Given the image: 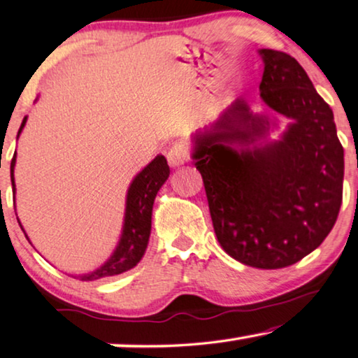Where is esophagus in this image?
Instances as JSON below:
<instances>
[{"instance_id":"1","label":"esophagus","mask_w":358,"mask_h":358,"mask_svg":"<svg viewBox=\"0 0 358 358\" xmlns=\"http://www.w3.org/2000/svg\"><path fill=\"white\" fill-rule=\"evenodd\" d=\"M166 158H168V163L171 168H179V166H182V164L187 163L189 150L184 143H176L168 150Z\"/></svg>"}]
</instances>
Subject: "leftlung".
<instances>
[{
	"mask_svg": "<svg viewBox=\"0 0 358 358\" xmlns=\"http://www.w3.org/2000/svg\"><path fill=\"white\" fill-rule=\"evenodd\" d=\"M260 96L287 119L253 113L239 98L215 124L194 134L192 159L203 178L222 250L247 266H291L321 245L343 203L344 148L333 110L303 67L276 50H258Z\"/></svg>",
	"mask_w": 358,
	"mask_h": 358,
	"instance_id": "1",
	"label": "left lung"
}]
</instances>
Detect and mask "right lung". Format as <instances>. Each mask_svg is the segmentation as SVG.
Here are the masks:
<instances>
[{
  "label": "right lung",
  "instance_id": "add662e5",
  "mask_svg": "<svg viewBox=\"0 0 358 358\" xmlns=\"http://www.w3.org/2000/svg\"><path fill=\"white\" fill-rule=\"evenodd\" d=\"M25 122H27V116L24 117L22 124H20L17 137L20 136V132H22ZM14 166L15 153L11 162V182L13 192L15 194ZM168 178L169 166L166 158H164L163 155H158L152 163H148L147 166L132 179L126 195L122 232L121 237H119L115 252H113V255L108 258L100 268H96L95 271L77 276L80 281H95V279L116 276V274L129 271V269L136 266L137 263L142 260L148 245L150 231H152V211L155 199H157L158 190L162 189V185L166 182ZM20 227H22V224H20ZM25 237H27V234H25Z\"/></svg>",
  "mask_w": 358,
  "mask_h": 358
}]
</instances>
